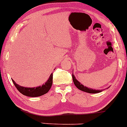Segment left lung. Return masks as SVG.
I'll return each instance as SVG.
<instances>
[{"instance_id":"left-lung-1","label":"left lung","mask_w":127,"mask_h":127,"mask_svg":"<svg viewBox=\"0 0 127 127\" xmlns=\"http://www.w3.org/2000/svg\"><path fill=\"white\" fill-rule=\"evenodd\" d=\"M72 77H73V81L74 82V85L76 86V87L78 89L81 90V91H83V92H86L87 93H90V94H96V93H99L101 92L102 91L101 90H93L92 89L88 88V87H86V86H84L83 84H81L78 80H76V78L74 77V76L72 74Z\"/></svg>"}]
</instances>
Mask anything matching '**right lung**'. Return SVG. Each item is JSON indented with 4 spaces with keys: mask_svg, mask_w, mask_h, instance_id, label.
<instances>
[{
    "mask_svg": "<svg viewBox=\"0 0 127 127\" xmlns=\"http://www.w3.org/2000/svg\"><path fill=\"white\" fill-rule=\"evenodd\" d=\"M53 74L52 73L49 76V79L47 81L46 83L44 84H43L41 86H39L37 87H33V88H27V87H22V86H19L12 79V81L14 85L17 89L18 90L19 92L21 93L24 95L27 96H31V97H36V96H40L44 94H46L49 91L52 86L53 84Z\"/></svg>",
    "mask_w": 127,
    "mask_h": 127,
    "instance_id": "right-lung-1",
    "label": "right lung"
}]
</instances>
